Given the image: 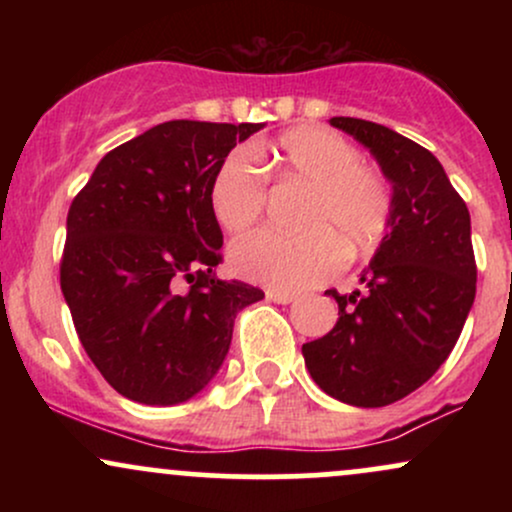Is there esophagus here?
<instances>
[{
    "instance_id": "obj_1",
    "label": "esophagus",
    "mask_w": 512,
    "mask_h": 512,
    "mask_svg": "<svg viewBox=\"0 0 512 512\" xmlns=\"http://www.w3.org/2000/svg\"><path fill=\"white\" fill-rule=\"evenodd\" d=\"M264 296H267V301H274V303H281V305L296 301V293L281 291V289H267V291H264Z\"/></svg>"
}]
</instances>
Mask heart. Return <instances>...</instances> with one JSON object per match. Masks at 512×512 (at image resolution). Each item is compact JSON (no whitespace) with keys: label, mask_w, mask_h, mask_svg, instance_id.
Instances as JSON below:
<instances>
[{"label":"heart","mask_w":512,"mask_h":512,"mask_svg":"<svg viewBox=\"0 0 512 512\" xmlns=\"http://www.w3.org/2000/svg\"><path fill=\"white\" fill-rule=\"evenodd\" d=\"M281 180L308 182L301 233L260 228L231 245L238 274L276 289H305L342 264V245L370 250L392 219V190L378 168L361 161L349 139L327 127H298L269 149ZM267 204V180L250 151H231L209 187V207L228 233L250 228Z\"/></svg>","instance_id":"heart-1"}]
</instances>
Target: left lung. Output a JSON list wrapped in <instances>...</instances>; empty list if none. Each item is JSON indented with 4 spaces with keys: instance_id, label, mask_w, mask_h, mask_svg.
Returning <instances> with one entry per match:
<instances>
[{
    "instance_id": "1",
    "label": "left lung",
    "mask_w": 512,
    "mask_h": 512,
    "mask_svg": "<svg viewBox=\"0 0 512 512\" xmlns=\"http://www.w3.org/2000/svg\"><path fill=\"white\" fill-rule=\"evenodd\" d=\"M392 182V219L363 272L366 291L342 296L339 320L303 344L310 375L351 407H385L421 387L450 356L477 293L472 223L431 151L395 129L332 117Z\"/></svg>"
}]
</instances>
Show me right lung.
I'll return each mask as SVG.
<instances>
[{
	"label": "right lung",
	"mask_w": 512,
	"mask_h": 512,
	"mask_svg": "<svg viewBox=\"0 0 512 512\" xmlns=\"http://www.w3.org/2000/svg\"><path fill=\"white\" fill-rule=\"evenodd\" d=\"M264 125L170 120L101 158L67 214L64 301L93 366L122 397L187 402L219 373L233 320L264 293L216 276L214 173Z\"/></svg>",
	"instance_id": "obj_1"
}]
</instances>
